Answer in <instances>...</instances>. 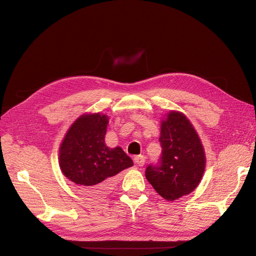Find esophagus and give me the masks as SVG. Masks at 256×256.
Wrapping results in <instances>:
<instances>
[{"mask_svg":"<svg viewBox=\"0 0 256 256\" xmlns=\"http://www.w3.org/2000/svg\"><path fill=\"white\" fill-rule=\"evenodd\" d=\"M134 162H135V164L137 166L142 167L145 164V158L143 156H141V154L140 156H136L135 158H134Z\"/></svg>","mask_w":256,"mask_h":256,"instance_id":"34e87169","label":"esophagus"}]
</instances>
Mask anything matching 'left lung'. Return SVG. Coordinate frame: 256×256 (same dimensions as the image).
<instances>
[{"label": "left lung", "mask_w": 256, "mask_h": 256, "mask_svg": "<svg viewBox=\"0 0 256 256\" xmlns=\"http://www.w3.org/2000/svg\"><path fill=\"white\" fill-rule=\"evenodd\" d=\"M160 143L162 156L158 165L146 168L147 180L168 201L192 193L204 176L206 160L198 134L184 113H166L160 121Z\"/></svg>", "instance_id": "left-lung-1"}]
</instances>
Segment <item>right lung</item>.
Masks as SVG:
<instances>
[{
	"label": "right lung",
	"mask_w": 256,
	"mask_h": 256,
	"mask_svg": "<svg viewBox=\"0 0 256 256\" xmlns=\"http://www.w3.org/2000/svg\"><path fill=\"white\" fill-rule=\"evenodd\" d=\"M109 117L85 113L74 120L59 148V166L64 176L89 198L110 193L115 176L134 165L120 146L104 143Z\"/></svg>",
	"instance_id": "obj_1"
}]
</instances>
